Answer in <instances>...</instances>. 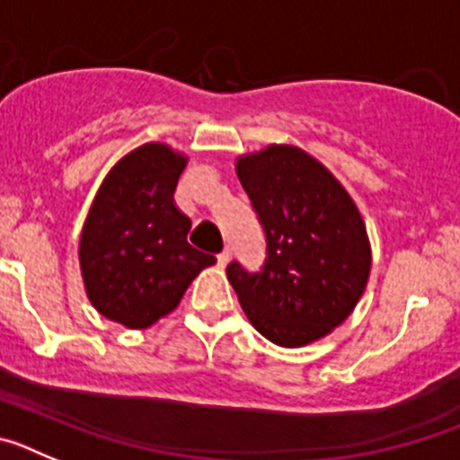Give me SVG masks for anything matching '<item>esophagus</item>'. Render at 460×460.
Here are the masks:
<instances>
[{
	"instance_id": "34e87169",
	"label": "esophagus",
	"mask_w": 460,
	"mask_h": 460,
	"mask_svg": "<svg viewBox=\"0 0 460 460\" xmlns=\"http://www.w3.org/2000/svg\"><path fill=\"white\" fill-rule=\"evenodd\" d=\"M230 255H233V251H230V249L221 251V253L217 255V258H218V265H221V267H226L227 262H230Z\"/></svg>"
}]
</instances>
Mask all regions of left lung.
I'll return each instance as SVG.
<instances>
[{
    "label": "left lung",
    "instance_id": "1",
    "mask_svg": "<svg viewBox=\"0 0 460 460\" xmlns=\"http://www.w3.org/2000/svg\"><path fill=\"white\" fill-rule=\"evenodd\" d=\"M267 243L265 265H227L246 318L283 348H302L339 327L371 271L367 226L348 190L320 161L270 145L237 161Z\"/></svg>",
    "mask_w": 460,
    "mask_h": 460
}]
</instances>
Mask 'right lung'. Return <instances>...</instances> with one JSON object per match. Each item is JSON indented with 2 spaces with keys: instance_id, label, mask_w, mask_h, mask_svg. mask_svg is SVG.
Masks as SVG:
<instances>
[{
  "instance_id": "obj_1",
  "label": "right lung",
  "mask_w": 460,
  "mask_h": 460,
  "mask_svg": "<svg viewBox=\"0 0 460 460\" xmlns=\"http://www.w3.org/2000/svg\"><path fill=\"white\" fill-rule=\"evenodd\" d=\"M186 156L147 142L101 184L80 237V270L93 308L145 329L177 308L190 280L217 258L186 242L190 218L172 195Z\"/></svg>"
}]
</instances>
